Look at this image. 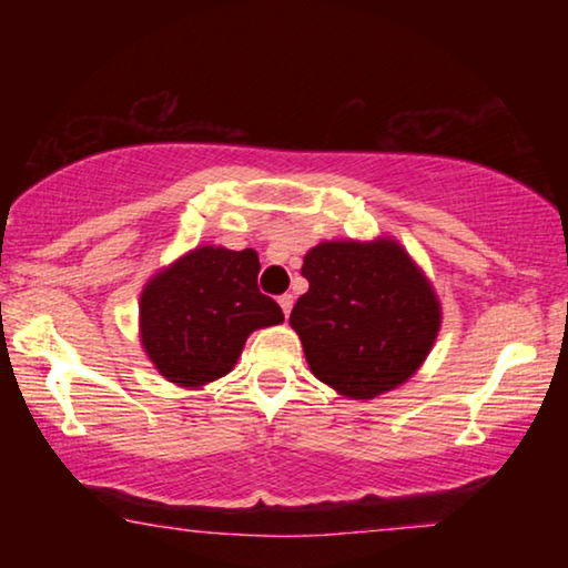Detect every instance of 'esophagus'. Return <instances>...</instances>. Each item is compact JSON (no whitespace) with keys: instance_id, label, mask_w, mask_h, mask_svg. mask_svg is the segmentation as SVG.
Segmentation results:
<instances>
[{"instance_id":"obj_1","label":"esophagus","mask_w":568,"mask_h":568,"mask_svg":"<svg viewBox=\"0 0 568 568\" xmlns=\"http://www.w3.org/2000/svg\"><path fill=\"white\" fill-rule=\"evenodd\" d=\"M277 303H281L283 313H285V318H287V315H291V311H293V295H291V293H285V295L277 297Z\"/></svg>"}]
</instances>
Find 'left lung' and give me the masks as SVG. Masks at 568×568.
<instances>
[{
  "mask_svg": "<svg viewBox=\"0 0 568 568\" xmlns=\"http://www.w3.org/2000/svg\"><path fill=\"white\" fill-rule=\"evenodd\" d=\"M311 287L291 313L313 376L355 400L393 390L436 343L434 285L390 237L331 240L305 253Z\"/></svg>",
  "mask_w": 568,
  "mask_h": 568,
  "instance_id": "1",
  "label": "left lung"
}]
</instances>
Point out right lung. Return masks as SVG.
I'll return each mask as SVG.
<instances>
[{
  "label": "right lung",
  "mask_w": 568,
  "mask_h": 568,
  "mask_svg": "<svg viewBox=\"0 0 568 568\" xmlns=\"http://www.w3.org/2000/svg\"><path fill=\"white\" fill-rule=\"evenodd\" d=\"M255 250L195 247L162 267L140 295V338L160 376L182 388L207 386L233 371L247 335L283 323L257 291Z\"/></svg>",
  "instance_id": "add662e5"
}]
</instances>
